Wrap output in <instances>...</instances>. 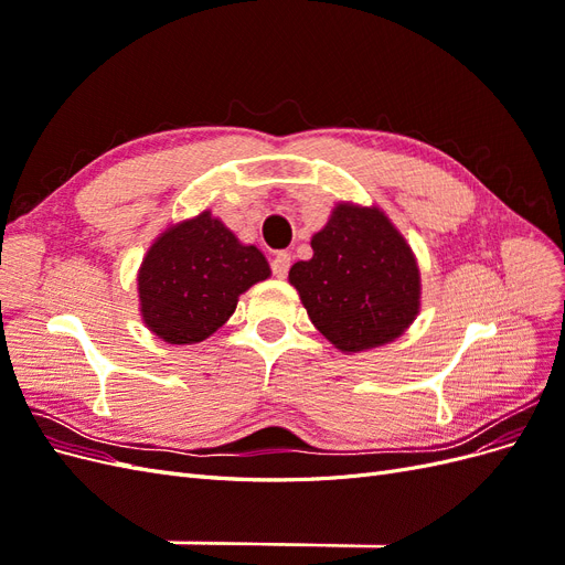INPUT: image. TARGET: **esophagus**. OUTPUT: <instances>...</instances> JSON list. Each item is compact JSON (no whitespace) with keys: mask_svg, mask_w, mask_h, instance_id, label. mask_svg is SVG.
<instances>
[{"mask_svg":"<svg viewBox=\"0 0 565 565\" xmlns=\"http://www.w3.org/2000/svg\"><path fill=\"white\" fill-rule=\"evenodd\" d=\"M289 264H292V256H289L287 252H278L276 256H273L270 268H273V273H276V278H285L287 276Z\"/></svg>","mask_w":565,"mask_h":565,"instance_id":"34e87169","label":"esophagus"}]
</instances>
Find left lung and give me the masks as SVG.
I'll return each mask as SVG.
<instances>
[{
	"label": "left lung",
	"instance_id": "8db88e82",
	"mask_svg": "<svg viewBox=\"0 0 565 565\" xmlns=\"http://www.w3.org/2000/svg\"><path fill=\"white\" fill-rule=\"evenodd\" d=\"M289 282L320 334L347 353L382 347L419 311V268L403 235L374 207L339 204Z\"/></svg>",
	"mask_w": 565,
	"mask_h": 565
}]
</instances>
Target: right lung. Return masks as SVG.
<instances>
[{"instance_id":"right-lung-1","label":"right lung","mask_w":565,"mask_h":565,"mask_svg":"<svg viewBox=\"0 0 565 565\" xmlns=\"http://www.w3.org/2000/svg\"><path fill=\"white\" fill-rule=\"evenodd\" d=\"M270 268L254 245L212 218L210 212L164 231L139 270L141 313L169 344L207 339L235 311L237 297L266 280Z\"/></svg>"}]
</instances>
